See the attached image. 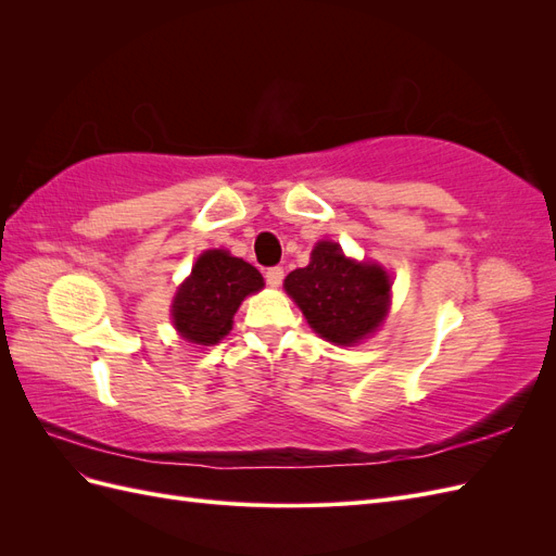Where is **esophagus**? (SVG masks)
I'll use <instances>...</instances> for the list:
<instances>
[{"label": "esophagus", "mask_w": 556, "mask_h": 556, "mask_svg": "<svg viewBox=\"0 0 556 556\" xmlns=\"http://www.w3.org/2000/svg\"><path fill=\"white\" fill-rule=\"evenodd\" d=\"M264 278H266V282L271 285V288H280V282H282V278H285V268L282 266H271V268H266L264 271Z\"/></svg>", "instance_id": "34e87169"}]
</instances>
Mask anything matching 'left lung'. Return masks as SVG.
Returning <instances> with one entry per match:
<instances>
[{
  "label": "left lung",
  "instance_id": "obj_1",
  "mask_svg": "<svg viewBox=\"0 0 556 556\" xmlns=\"http://www.w3.org/2000/svg\"><path fill=\"white\" fill-rule=\"evenodd\" d=\"M390 276L376 264H357L339 243L319 241L311 264L285 278V290L308 325L336 345H352L374 333L390 306Z\"/></svg>",
  "mask_w": 556,
  "mask_h": 556
}]
</instances>
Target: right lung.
Returning a JSON list of instances; mask_svg holds the SVG:
<instances>
[{
	"mask_svg": "<svg viewBox=\"0 0 556 556\" xmlns=\"http://www.w3.org/2000/svg\"><path fill=\"white\" fill-rule=\"evenodd\" d=\"M262 288L264 278L255 266L225 250H208L174 299V325L185 341L213 345L229 333L241 301Z\"/></svg>",
	"mask_w": 556,
	"mask_h": 556,
	"instance_id": "right-lung-1",
	"label": "right lung"
}]
</instances>
